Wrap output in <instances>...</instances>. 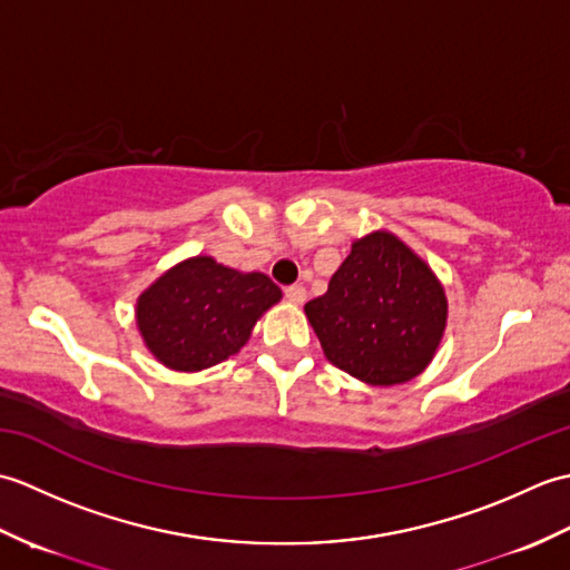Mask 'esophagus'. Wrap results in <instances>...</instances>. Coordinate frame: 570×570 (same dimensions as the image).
<instances>
[{"label":"esophagus","instance_id":"1","mask_svg":"<svg viewBox=\"0 0 570 570\" xmlns=\"http://www.w3.org/2000/svg\"><path fill=\"white\" fill-rule=\"evenodd\" d=\"M284 294H286V298H288V301H292V304H304V301H306V288L301 286V284L286 286V288H284Z\"/></svg>","mask_w":570,"mask_h":570}]
</instances>
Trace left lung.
Here are the masks:
<instances>
[{
    "mask_svg": "<svg viewBox=\"0 0 570 570\" xmlns=\"http://www.w3.org/2000/svg\"><path fill=\"white\" fill-rule=\"evenodd\" d=\"M325 357L367 384H402L426 370L445 328L439 278L390 233L357 239L328 284L306 304Z\"/></svg>",
    "mask_w": 570,
    "mask_h": 570,
    "instance_id": "1",
    "label": "left lung"
}]
</instances>
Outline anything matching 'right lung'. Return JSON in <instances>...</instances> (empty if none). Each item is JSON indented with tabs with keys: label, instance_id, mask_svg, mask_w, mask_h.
I'll list each match as a JSON object with an SVG mask.
<instances>
[{
	"label": "right lung",
	"instance_id": "obj_1",
	"mask_svg": "<svg viewBox=\"0 0 570 570\" xmlns=\"http://www.w3.org/2000/svg\"><path fill=\"white\" fill-rule=\"evenodd\" d=\"M278 298L282 288L266 274H242L213 257H193L139 296L137 325L166 367L198 372L235 355Z\"/></svg>",
	"mask_w": 570,
	"mask_h": 570
}]
</instances>
